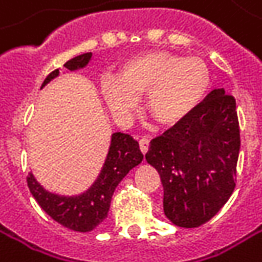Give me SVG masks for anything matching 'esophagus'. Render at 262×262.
I'll return each instance as SVG.
<instances>
[{"label":"esophagus","instance_id":"obj_1","mask_svg":"<svg viewBox=\"0 0 262 262\" xmlns=\"http://www.w3.org/2000/svg\"><path fill=\"white\" fill-rule=\"evenodd\" d=\"M139 146H140V150H142V154L145 155L149 149V139H146V138H142V139L139 140Z\"/></svg>","mask_w":262,"mask_h":262}]
</instances>
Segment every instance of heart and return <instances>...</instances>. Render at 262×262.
I'll return each mask as SVG.
<instances>
[{"label": "heart", "instance_id": "heart-1", "mask_svg": "<svg viewBox=\"0 0 262 262\" xmlns=\"http://www.w3.org/2000/svg\"><path fill=\"white\" fill-rule=\"evenodd\" d=\"M207 63L197 56L148 50L132 56L117 79L104 81L101 94L116 117H126L146 94V112L155 122L172 127L199 108L210 90Z\"/></svg>", "mask_w": 262, "mask_h": 262}]
</instances>
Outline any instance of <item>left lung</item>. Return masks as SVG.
<instances>
[{"label": "left lung", "mask_w": 262, "mask_h": 262, "mask_svg": "<svg viewBox=\"0 0 262 262\" xmlns=\"http://www.w3.org/2000/svg\"><path fill=\"white\" fill-rule=\"evenodd\" d=\"M239 123L236 101L213 90L184 122L152 139L145 158L159 172L164 213L180 228H197L235 190Z\"/></svg>", "instance_id": "obj_1"}]
</instances>
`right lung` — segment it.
<instances>
[{
  "label": "right lung",
  "mask_w": 262,
  "mask_h": 262,
  "mask_svg": "<svg viewBox=\"0 0 262 262\" xmlns=\"http://www.w3.org/2000/svg\"><path fill=\"white\" fill-rule=\"evenodd\" d=\"M91 59L93 53L88 52L72 58L63 67L69 71H78L85 68ZM58 75L59 69L50 72L43 81L41 88ZM142 159L143 155L139 143L130 135L116 132L112 135L108 152L100 174L84 193L77 195L50 193L37 183L33 172H29L27 176V185L36 202L53 221L75 232H90L107 217L116 187L129 174L132 168L139 165Z\"/></svg>",
  "instance_id": "1"
}]
</instances>
